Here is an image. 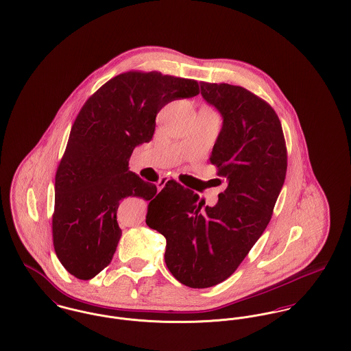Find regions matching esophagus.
I'll list each match as a JSON object with an SVG mask.
<instances>
[{"label":"esophagus","instance_id":"1","mask_svg":"<svg viewBox=\"0 0 351 351\" xmlns=\"http://www.w3.org/2000/svg\"><path fill=\"white\" fill-rule=\"evenodd\" d=\"M169 182H172V179H171V178H164V179H162V180L158 183V189H162V187H165Z\"/></svg>","mask_w":351,"mask_h":351}]
</instances>
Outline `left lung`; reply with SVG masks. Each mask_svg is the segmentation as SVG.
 <instances>
[{
  "mask_svg": "<svg viewBox=\"0 0 351 351\" xmlns=\"http://www.w3.org/2000/svg\"><path fill=\"white\" fill-rule=\"evenodd\" d=\"M200 88L223 116L210 162L227 189L208 207L169 182L147 214L167 239L168 270L192 289L213 287L239 267L270 221L287 171L282 124L267 101L238 85L202 81Z\"/></svg>",
  "mask_w": 351,
  "mask_h": 351,
  "instance_id": "8db88e82",
  "label": "left lung"
}]
</instances>
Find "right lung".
I'll return each instance as SVG.
<instances>
[{"label": "right lung", "instance_id": "right-lung-1", "mask_svg": "<svg viewBox=\"0 0 351 351\" xmlns=\"http://www.w3.org/2000/svg\"><path fill=\"white\" fill-rule=\"evenodd\" d=\"M199 92L196 80L130 71L85 101L54 179V251L69 274L88 280L110 263L121 237L117 208L124 197L156 200L160 192L128 169L130 158L136 145L151 141L164 106Z\"/></svg>", "mask_w": 351, "mask_h": 351}]
</instances>
